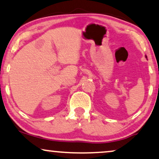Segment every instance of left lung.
<instances>
[{
    "label": "left lung",
    "instance_id": "8db88e82",
    "mask_svg": "<svg viewBox=\"0 0 159 159\" xmlns=\"http://www.w3.org/2000/svg\"><path fill=\"white\" fill-rule=\"evenodd\" d=\"M146 57H147V56H146Z\"/></svg>",
    "mask_w": 159,
    "mask_h": 159
}]
</instances>
